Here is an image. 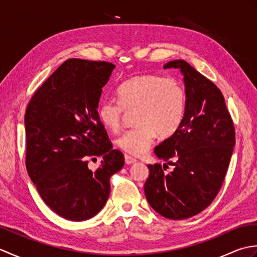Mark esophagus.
<instances>
[{
  "instance_id": "obj_1",
  "label": "esophagus",
  "mask_w": 257,
  "mask_h": 257,
  "mask_svg": "<svg viewBox=\"0 0 257 257\" xmlns=\"http://www.w3.org/2000/svg\"><path fill=\"white\" fill-rule=\"evenodd\" d=\"M136 161H137V160H136L135 159V158H133V157H130V156H128V155H125L124 156V162H125V165H133V163H135Z\"/></svg>"
}]
</instances>
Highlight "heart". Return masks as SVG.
Masks as SVG:
<instances>
[{
	"label": "heart",
	"instance_id": "b5f03b06",
	"mask_svg": "<svg viewBox=\"0 0 257 257\" xmlns=\"http://www.w3.org/2000/svg\"><path fill=\"white\" fill-rule=\"evenodd\" d=\"M120 102L106 98L98 107L101 123L117 132L125 111L136 112L137 127L124 132L117 139L121 150L141 156L149 149L157 136L169 138L178 132L185 114V92L173 77L158 74H139L118 87Z\"/></svg>",
	"mask_w": 257,
	"mask_h": 257
}]
</instances>
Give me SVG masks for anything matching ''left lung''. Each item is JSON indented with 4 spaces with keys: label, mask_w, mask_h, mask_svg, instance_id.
Returning <instances> with one entry per match:
<instances>
[{
    "label": "left lung",
    "mask_w": 257,
    "mask_h": 257,
    "mask_svg": "<svg viewBox=\"0 0 257 257\" xmlns=\"http://www.w3.org/2000/svg\"><path fill=\"white\" fill-rule=\"evenodd\" d=\"M163 68H178L185 87V114L178 132L156 147L160 163L149 168L145 194L156 212L171 220L196 215L214 200L224 181L235 146L231 114L221 90L182 59Z\"/></svg>",
    "instance_id": "obj_1"
}]
</instances>
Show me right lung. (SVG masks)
<instances>
[{
  "instance_id": "right-lung-1",
  "label": "right lung",
  "mask_w": 257,
  "mask_h": 257,
  "mask_svg": "<svg viewBox=\"0 0 257 257\" xmlns=\"http://www.w3.org/2000/svg\"><path fill=\"white\" fill-rule=\"evenodd\" d=\"M116 67L70 58L33 95L25 112L26 169L43 201L64 219L95 216L110 193V177L123 167L98 117V103ZM103 156L92 172L89 156Z\"/></svg>"
}]
</instances>
